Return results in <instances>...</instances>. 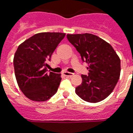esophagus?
<instances>
[{
    "instance_id": "1",
    "label": "esophagus",
    "mask_w": 133,
    "mask_h": 133,
    "mask_svg": "<svg viewBox=\"0 0 133 133\" xmlns=\"http://www.w3.org/2000/svg\"><path fill=\"white\" fill-rule=\"evenodd\" d=\"M63 74L65 75V76H67V77H72V76L73 75V73H70V72H68V71H64Z\"/></svg>"
}]
</instances>
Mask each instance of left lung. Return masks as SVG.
Masks as SVG:
<instances>
[{"instance_id": "1", "label": "left lung", "mask_w": 133, "mask_h": 133, "mask_svg": "<svg viewBox=\"0 0 133 133\" xmlns=\"http://www.w3.org/2000/svg\"><path fill=\"white\" fill-rule=\"evenodd\" d=\"M68 40L88 64V75H82V82L75 93L83 100L96 103L112 93L119 79L120 59L109 43L91 34H67Z\"/></svg>"}]
</instances>
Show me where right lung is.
Here are the masks:
<instances>
[{"mask_svg":"<svg viewBox=\"0 0 133 133\" xmlns=\"http://www.w3.org/2000/svg\"><path fill=\"white\" fill-rule=\"evenodd\" d=\"M64 36V33H38L17 49L14 58L15 76L21 91L31 100L45 102L58 91L61 74L47 72L46 62Z\"/></svg>","mask_w":133,"mask_h":133,"instance_id":"add662e5","label":"right lung"}]
</instances>
